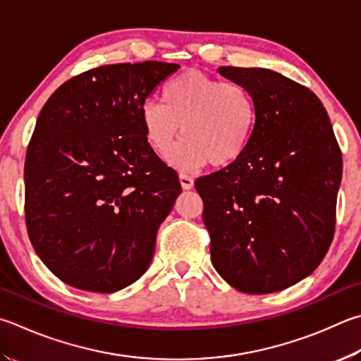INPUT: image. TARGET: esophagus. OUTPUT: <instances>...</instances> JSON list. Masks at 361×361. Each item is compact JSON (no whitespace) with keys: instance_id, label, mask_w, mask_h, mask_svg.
Listing matches in <instances>:
<instances>
[{"instance_id":"1","label":"esophagus","mask_w":361,"mask_h":361,"mask_svg":"<svg viewBox=\"0 0 361 361\" xmlns=\"http://www.w3.org/2000/svg\"><path fill=\"white\" fill-rule=\"evenodd\" d=\"M178 178H180V185H181L183 189H191L194 186L192 176H189L186 173H180Z\"/></svg>"}]
</instances>
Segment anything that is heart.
<instances>
[{
    "label": "heart",
    "mask_w": 361,
    "mask_h": 361,
    "mask_svg": "<svg viewBox=\"0 0 361 361\" xmlns=\"http://www.w3.org/2000/svg\"><path fill=\"white\" fill-rule=\"evenodd\" d=\"M161 97L162 102L142 104L140 123L148 147L162 159L181 133L186 137L173 153L176 167L231 166L251 145L259 109L243 83L186 71L164 85Z\"/></svg>",
    "instance_id": "1"
}]
</instances>
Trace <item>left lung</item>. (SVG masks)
Instances as JSON below:
<instances>
[{"label":"left lung","instance_id":"left-lung-1","mask_svg":"<svg viewBox=\"0 0 361 361\" xmlns=\"http://www.w3.org/2000/svg\"><path fill=\"white\" fill-rule=\"evenodd\" d=\"M218 71L251 90L259 121L238 161L195 180L209 254L237 290L278 292L316 270L331 245L341 149L310 88L270 69Z\"/></svg>","mask_w":361,"mask_h":361}]
</instances>
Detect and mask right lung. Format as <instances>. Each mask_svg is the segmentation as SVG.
<instances>
[{
	"label": "right lung",
	"mask_w": 361,
	"mask_h": 361,
	"mask_svg": "<svg viewBox=\"0 0 361 361\" xmlns=\"http://www.w3.org/2000/svg\"><path fill=\"white\" fill-rule=\"evenodd\" d=\"M178 64H107L69 78L44 104L25 159V221L49 270L112 293L153 259L181 186L148 147L140 107Z\"/></svg>",
	"instance_id": "1"
}]
</instances>
